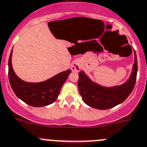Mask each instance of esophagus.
<instances>
[{"instance_id": "esophagus-1", "label": "esophagus", "mask_w": 147, "mask_h": 147, "mask_svg": "<svg viewBox=\"0 0 147 147\" xmlns=\"http://www.w3.org/2000/svg\"><path fill=\"white\" fill-rule=\"evenodd\" d=\"M80 69H81V66H80V63L78 62H75L71 66V70L73 71H76V72H78V71H80Z\"/></svg>"}]
</instances>
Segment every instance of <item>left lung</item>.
<instances>
[{
	"label": "left lung",
	"instance_id": "1",
	"mask_svg": "<svg viewBox=\"0 0 147 147\" xmlns=\"http://www.w3.org/2000/svg\"><path fill=\"white\" fill-rule=\"evenodd\" d=\"M138 61L135 52L133 70L126 83L120 86L104 88L91 82L84 72L79 73L78 88L85 103L97 109H109L117 106L127 98L131 93L136 82Z\"/></svg>",
	"mask_w": 147,
	"mask_h": 147
}]
</instances>
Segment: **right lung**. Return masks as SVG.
<instances>
[{
	"instance_id": "1",
	"label": "right lung",
	"mask_w": 147,
	"mask_h": 147,
	"mask_svg": "<svg viewBox=\"0 0 147 147\" xmlns=\"http://www.w3.org/2000/svg\"><path fill=\"white\" fill-rule=\"evenodd\" d=\"M12 50L9 59V80L16 96L34 107H42L54 102L59 94L61 86L71 73V70L60 73L45 82L38 83L24 82L16 76L12 69Z\"/></svg>"
}]
</instances>
